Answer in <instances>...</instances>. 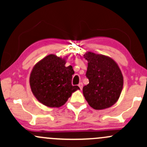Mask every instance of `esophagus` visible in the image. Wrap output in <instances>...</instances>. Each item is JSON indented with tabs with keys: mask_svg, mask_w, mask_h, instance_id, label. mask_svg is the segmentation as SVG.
<instances>
[{
	"mask_svg": "<svg viewBox=\"0 0 147 147\" xmlns=\"http://www.w3.org/2000/svg\"><path fill=\"white\" fill-rule=\"evenodd\" d=\"M78 86H79V87L80 88L81 90H82V89L83 88V84H82V83H79Z\"/></svg>",
	"mask_w": 147,
	"mask_h": 147,
	"instance_id": "obj_1",
	"label": "esophagus"
}]
</instances>
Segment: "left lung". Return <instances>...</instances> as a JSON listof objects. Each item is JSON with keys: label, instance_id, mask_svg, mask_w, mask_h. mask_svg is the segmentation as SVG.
<instances>
[{"label": "left lung", "instance_id": "left-lung-1", "mask_svg": "<svg viewBox=\"0 0 147 147\" xmlns=\"http://www.w3.org/2000/svg\"><path fill=\"white\" fill-rule=\"evenodd\" d=\"M86 77L89 83L83 88L86 100L92 109L102 110L117 102L123 88L124 79L117 63L111 57L87 52Z\"/></svg>", "mask_w": 147, "mask_h": 147}]
</instances>
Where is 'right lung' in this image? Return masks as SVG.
I'll return each mask as SVG.
<instances>
[{"label":"right lung","instance_id":"1","mask_svg":"<svg viewBox=\"0 0 147 147\" xmlns=\"http://www.w3.org/2000/svg\"><path fill=\"white\" fill-rule=\"evenodd\" d=\"M66 58L49 55L36 63L30 77V85L33 95L43 105L50 108L63 106L72 95L79 90L71 84L73 68L65 67Z\"/></svg>","mask_w":147,"mask_h":147}]
</instances>
